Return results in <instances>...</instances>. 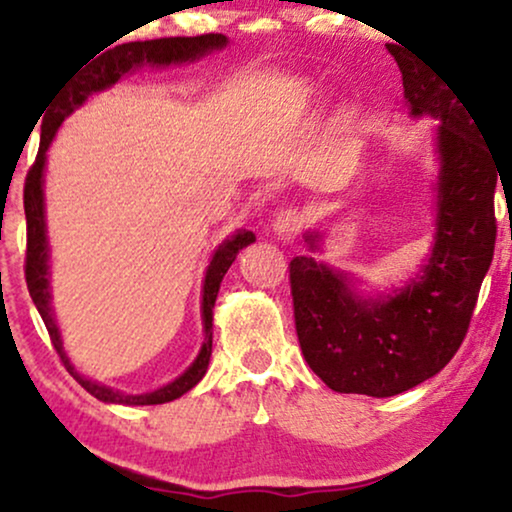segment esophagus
I'll use <instances>...</instances> for the list:
<instances>
[{"mask_svg": "<svg viewBox=\"0 0 512 512\" xmlns=\"http://www.w3.org/2000/svg\"><path fill=\"white\" fill-rule=\"evenodd\" d=\"M302 229V215L295 208H283L274 219V236L281 241H293Z\"/></svg>", "mask_w": 512, "mask_h": 512, "instance_id": "34e87169", "label": "esophagus"}]
</instances>
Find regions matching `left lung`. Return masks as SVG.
I'll return each mask as SVG.
<instances>
[{
    "label": "left lung",
    "mask_w": 512,
    "mask_h": 512,
    "mask_svg": "<svg viewBox=\"0 0 512 512\" xmlns=\"http://www.w3.org/2000/svg\"><path fill=\"white\" fill-rule=\"evenodd\" d=\"M411 115H432L439 170L435 248L418 278L394 295L366 300L349 278L314 257L290 260L295 331L307 364L335 392L392 397L454 359L496 243L494 193L501 179L461 96L435 68L392 44ZM316 250L319 234H307Z\"/></svg>",
    "instance_id": "left-lung-1"
}]
</instances>
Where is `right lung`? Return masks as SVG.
<instances>
[{"label": "right lung", "mask_w": 512, "mask_h": 512, "mask_svg": "<svg viewBox=\"0 0 512 512\" xmlns=\"http://www.w3.org/2000/svg\"><path fill=\"white\" fill-rule=\"evenodd\" d=\"M226 47V37L219 32H208V35L198 37H160V40H148V42H127L118 44V47L108 49L106 54L94 58L92 63H84L80 73H75L70 80L63 84L61 89L51 99V108L42 120V139H40V151H37L35 163H32L28 177H25L23 186V208H25V222H28V248H25V283H28L30 297L35 302L37 312H40L44 326H47L51 345L61 357L63 366L68 368V373L87 390L92 397L108 401V404H125V406H148V404H165L181 397L196 387L203 380L205 371H208L210 354H212V307H215L219 283L226 271H229L231 262L236 260L238 250H243L245 245L255 241L252 231H238L236 236L226 238L219 245L212 262L205 274L203 283V323H205V342L200 347V354L196 361L179 375L177 380H172L170 385L160 387V390L148 392V394H125L113 387L99 385L94 380L82 378L75 371V366L70 364L66 352H63L61 335H58L54 314H51V293H49V245H47V224H44V193H42V174H44V160H47V148L54 139L56 129L61 127V122L75 111L77 106H82L84 99L89 94L101 92V89L111 87L120 80L122 75L129 73L132 68L144 66V63H153V66H170V63L181 61H196L203 54H208L212 49Z\"/></svg>", "instance_id": "obj_1"}]
</instances>
